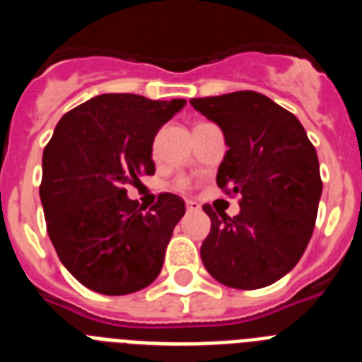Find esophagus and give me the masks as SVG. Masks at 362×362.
Listing matches in <instances>:
<instances>
[{
    "label": "esophagus",
    "instance_id": "34e87169",
    "mask_svg": "<svg viewBox=\"0 0 362 362\" xmlns=\"http://www.w3.org/2000/svg\"><path fill=\"white\" fill-rule=\"evenodd\" d=\"M187 210H188V212H199V210H201V204L197 203V201L188 199V201H187Z\"/></svg>",
    "mask_w": 362,
    "mask_h": 362
}]
</instances>
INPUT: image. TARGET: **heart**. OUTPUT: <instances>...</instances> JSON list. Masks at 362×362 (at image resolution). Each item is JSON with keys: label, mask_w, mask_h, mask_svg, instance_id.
I'll list each match as a JSON object with an SVG mask.
<instances>
[{"label": "heart", "mask_w": 362, "mask_h": 362, "mask_svg": "<svg viewBox=\"0 0 362 362\" xmlns=\"http://www.w3.org/2000/svg\"><path fill=\"white\" fill-rule=\"evenodd\" d=\"M174 190L177 192H190L192 190V181L187 175H181L174 181Z\"/></svg>", "instance_id": "obj_1"}]
</instances>
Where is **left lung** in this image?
I'll use <instances>...</instances> for the list:
<instances>
[{
    "label": "left lung",
    "mask_w": 362,
    "mask_h": 362,
    "mask_svg": "<svg viewBox=\"0 0 362 362\" xmlns=\"http://www.w3.org/2000/svg\"><path fill=\"white\" fill-rule=\"evenodd\" d=\"M190 103L225 134L217 187L241 196L235 217L203 206L212 223L201 246L203 264L230 288H263L296 267L312 238L322 192L315 146L292 112L259 92Z\"/></svg>",
    "instance_id": "8db88e82"
}]
</instances>
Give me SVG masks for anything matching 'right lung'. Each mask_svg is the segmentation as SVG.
<instances>
[{"mask_svg":"<svg viewBox=\"0 0 362 362\" xmlns=\"http://www.w3.org/2000/svg\"><path fill=\"white\" fill-rule=\"evenodd\" d=\"M185 99L103 94L66 112L43 150L40 197L57 257L86 288L127 296L159 276L185 201L163 192L148 212L127 185L152 175V143Z\"/></svg>","mask_w":362,"mask_h":362,"instance_id":"obj_1","label":"right lung"}]
</instances>
